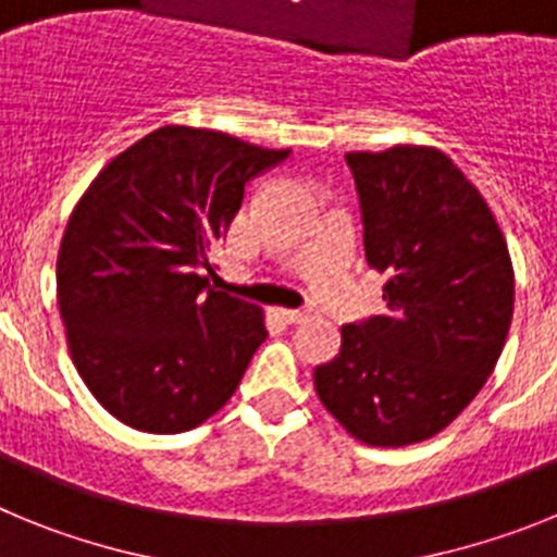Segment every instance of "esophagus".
<instances>
[{
	"mask_svg": "<svg viewBox=\"0 0 557 557\" xmlns=\"http://www.w3.org/2000/svg\"><path fill=\"white\" fill-rule=\"evenodd\" d=\"M275 314H278V318H282L284 323H301V321H307V318H312V312H309V309H275Z\"/></svg>",
	"mask_w": 557,
	"mask_h": 557,
	"instance_id": "obj_1",
	"label": "esophagus"
}]
</instances>
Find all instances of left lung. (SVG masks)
Masks as SVG:
<instances>
[{
	"mask_svg": "<svg viewBox=\"0 0 557 557\" xmlns=\"http://www.w3.org/2000/svg\"><path fill=\"white\" fill-rule=\"evenodd\" d=\"M346 161L387 307L339 329L314 391L359 444H421L494 373L513 318V262L480 189L437 147L351 150Z\"/></svg>",
	"mask_w": 557,
	"mask_h": 557,
	"instance_id": "8db88e82",
	"label": "left lung"
}]
</instances>
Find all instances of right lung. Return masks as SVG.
Returning <instances> with one entry per match:
<instances>
[{"label": "right lung", "mask_w": 557, "mask_h": 557, "mask_svg": "<svg viewBox=\"0 0 557 557\" xmlns=\"http://www.w3.org/2000/svg\"><path fill=\"white\" fill-rule=\"evenodd\" d=\"M287 156L164 125L83 191L58 250V307L77 373L116 421L175 435L234 396L268 337L264 312L206 273L245 184Z\"/></svg>", "instance_id": "obj_1"}]
</instances>
